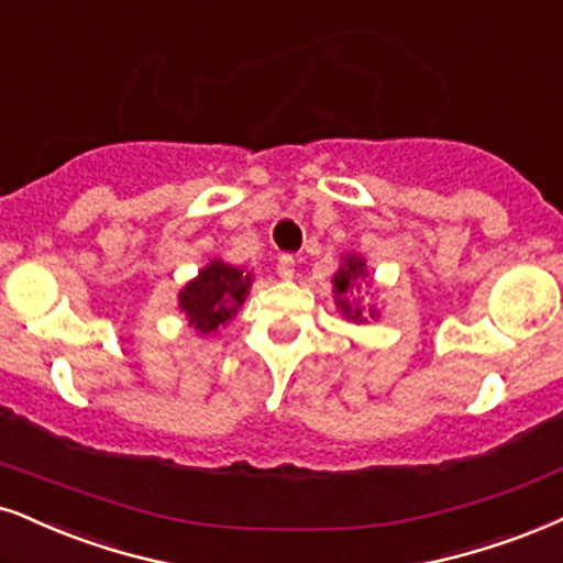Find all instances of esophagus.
Segmentation results:
<instances>
[{
  "label": "esophagus",
  "instance_id": "obj_1",
  "mask_svg": "<svg viewBox=\"0 0 563 563\" xmlns=\"http://www.w3.org/2000/svg\"><path fill=\"white\" fill-rule=\"evenodd\" d=\"M276 271H279L282 279H292V276H295V258H292V255H282L279 263H276Z\"/></svg>",
  "mask_w": 563,
  "mask_h": 563
}]
</instances>
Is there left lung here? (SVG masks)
I'll use <instances>...</instances> for the list:
<instances>
[{"instance_id":"1","label":"left lung","mask_w":563,"mask_h":563,"mask_svg":"<svg viewBox=\"0 0 563 563\" xmlns=\"http://www.w3.org/2000/svg\"><path fill=\"white\" fill-rule=\"evenodd\" d=\"M367 276V268H365V261L360 258V255H344L342 258V266L334 274V302L336 308L342 310V316H346V321H355V323H365L367 316L376 318V310L371 308V313L363 308V305L352 302V297L355 292L363 289V282Z\"/></svg>"}]
</instances>
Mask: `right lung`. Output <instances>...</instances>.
I'll use <instances>...</instances> for the list:
<instances>
[{
	"label": "right lung",
	"instance_id": "1",
	"mask_svg": "<svg viewBox=\"0 0 563 563\" xmlns=\"http://www.w3.org/2000/svg\"><path fill=\"white\" fill-rule=\"evenodd\" d=\"M253 284V274L224 261H211L179 292V310L198 334H217L238 316Z\"/></svg>",
	"mask_w": 563,
	"mask_h": 563
}]
</instances>
